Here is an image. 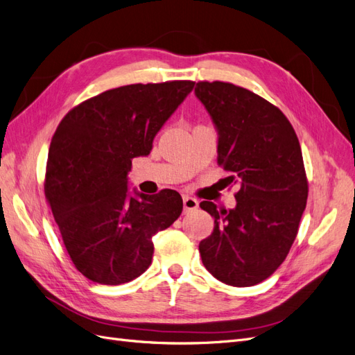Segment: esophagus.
<instances>
[{"label":"esophagus","mask_w":355,"mask_h":355,"mask_svg":"<svg viewBox=\"0 0 355 355\" xmlns=\"http://www.w3.org/2000/svg\"><path fill=\"white\" fill-rule=\"evenodd\" d=\"M196 209H198V201L196 198L185 196L184 197V210L185 211H192V210H196Z\"/></svg>","instance_id":"obj_1"}]
</instances>
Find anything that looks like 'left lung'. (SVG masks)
I'll use <instances>...</instances> for the list:
<instances>
[{
	"label": "left lung",
	"instance_id": "left-lung-1",
	"mask_svg": "<svg viewBox=\"0 0 355 355\" xmlns=\"http://www.w3.org/2000/svg\"><path fill=\"white\" fill-rule=\"evenodd\" d=\"M197 99L218 132V163L239 185L234 209L218 210L210 237L198 245L219 282L249 287L283 263L306 206L308 182L297 136L286 115L253 92L230 83H197Z\"/></svg>",
	"mask_w": 355,
	"mask_h": 355
}]
</instances>
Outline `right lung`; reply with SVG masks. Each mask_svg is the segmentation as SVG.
Instances as JSON below:
<instances>
[{
    "label": "right lung",
    "instance_id": "1",
    "mask_svg": "<svg viewBox=\"0 0 355 355\" xmlns=\"http://www.w3.org/2000/svg\"><path fill=\"white\" fill-rule=\"evenodd\" d=\"M194 84L123 85L75 106L60 121L49 149L46 198L75 268L89 280H135L151 265L154 235L180 216L176 191H130L128 173L133 158L151 153Z\"/></svg>",
    "mask_w": 355,
    "mask_h": 355
}]
</instances>
